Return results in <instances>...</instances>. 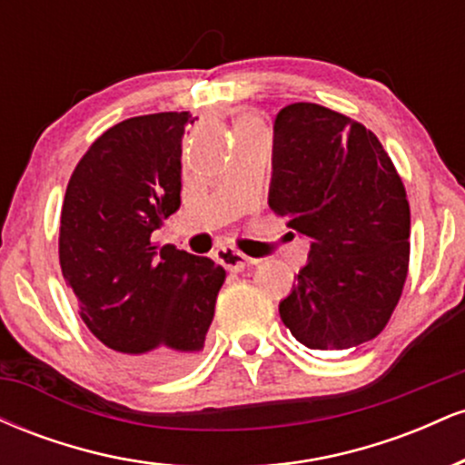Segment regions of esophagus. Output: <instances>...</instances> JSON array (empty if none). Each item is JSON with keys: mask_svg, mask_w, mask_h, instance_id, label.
I'll list each match as a JSON object with an SVG mask.
<instances>
[{"mask_svg": "<svg viewBox=\"0 0 465 465\" xmlns=\"http://www.w3.org/2000/svg\"><path fill=\"white\" fill-rule=\"evenodd\" d=\"M216 260L225 266L227 271L232 273H238V271H244L251 264V258L242 253V251L233 249V247H221L216 251Z\"/></svg>", "mask_w": 465, "mask_h": 465, "instance_id": "esophagus-1", "label": "esophagus"}]
</instances>
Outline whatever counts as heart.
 <instances>
[{
    "instance_id": "1",
    "label": "heart",
    "mask_w": 465,
    "mask_h": 465,
    "mask_svg": "<svg viewBox=\"0 0 465 465\" xmlns=\"http://www.w3.org/2000/svg\"><path fill=\"white\" fill-rule=\"evenodd\" d=\"M240 129H262V126H260V122L255 120V117H244V120L240 122Z\"/></svg>"
}]
</instances>
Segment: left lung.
Segmentation results:
<instances>
[{
  "instance_id": "1",
  "label": "left lung",
  "mask_w": 465,
  "mask_h": 465,
  "mask_svg": "<svg viewBox=\"0 0 465 465\" xmlns=\"http://www.w3.org/2000/svg\"><path fill=\"white\" fill-rule=\"evenodd\" d=\"M269 205L311 240L280 317L311 350H350L391 319L409 271L411 210L370 129L322 104H288L273 126Z\"/></svg>"
}]
</instances>
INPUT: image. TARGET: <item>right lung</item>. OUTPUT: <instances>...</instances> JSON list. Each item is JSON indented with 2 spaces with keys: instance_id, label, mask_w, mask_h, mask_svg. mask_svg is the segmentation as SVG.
<instances>
[{
  "instance_id": "right-lung-1",
  "label": "right lung",
  "mask_w": 465,
  "mask_h": 465,
  "mask_svg": "<svg viewBox=\"0 0 465 465\" xmlns=\"http://www.w3.org/2000/svg\"><path fill=\"white\" fill-rule=\"evenodd\" d=\"M188 111L111 126L83 154L61 210L58 260L80 317L142 376H174L199 359L225 269L188 251L153 247L181 205Z\"/></svg>"
}]
</instances>
